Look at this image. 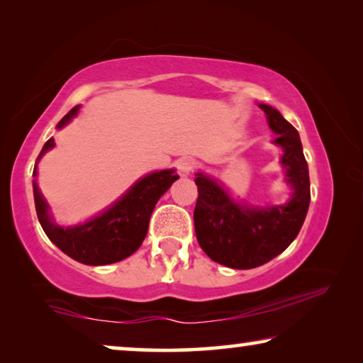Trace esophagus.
<instances>
[{"mask_svg":"<svg viewBox=\"0 0 363 363\" xmlns=\"http://www.w3.org/2000/svg\"><path fill=\"white\" fill-rule=\"evenodd\" d=\"M176 168H177V173H179L181 177H187L194 173L195 162L192 158H181L179 162H177Z\"/></svg>","mask_w":363,"mask_h":363,"instance_id":"esophagus-1","label":"esophagus"}]
</instances>
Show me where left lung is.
Wrapping results in <instances>:
<instances>
[{"instance_id": "8db88e82", "label": "left lung", "mask_w": 363, "mask_h": 363, "mask_svg": "<svg viewBox=\"0 0 363 363\" xmlns=\"http://www.w3.org/2000/svg\"><path fill=\"white\" fill-rule=\"evenodd\" d=\"M267 123L284 149L280 158L286 182L293 192L290 200L275 206H248L230 199L218 181L196 173L199 187L194 211L196 240L214 262L232 269H253L285 251L303 227L311 201L309 169L298 131L277 108L259 104Z\"/></svg>"}]
</instances>
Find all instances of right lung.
Here are the masks:
<instances>
[{"label": "right lung", "instance_id": "right-lung-1", "mask_svg": "<svg viewBox=\"0 0 363 363\" xmlns=\"http://www.w3.org/2000/svg\"><path fill=\"white\" fill-rule=\"evenodd\" d=\"M79 106L73 107L62 120L57 123V130L70 123L77 116ZM54 147L51 138L43 145L38 160ZM36 177V164L33 169ZM179 176L174 169L155 171L139 179L118 201L88 223L79 225L62 227L56 224L49 214V206L41 195L36 181H33V196L38 220L43 230L59 250L78 262L88 266H106L118 262L131 256L147 235L149 220L153 208L167 190Z\"/></svg>", "mask_w": 363, "mask_h": 363}]
</instances>
